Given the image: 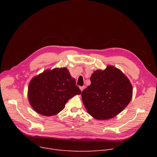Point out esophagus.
Segmentation results:
<instances>
[{
  "mask_svg": "<svg viewBox=\"0 0 157 157\" xmlns=\"http://www.w3.org/2000/svg\"><path fill=\"white\" fill-rule=\"evenodd\" d=\"M85 88V86H81V87H79V89H80V90L81 91H83V89Z\"/></svg>",
  "mask_w": 157,
  "mask_h": 157,
  "instance_id": "esophagus-1",
  "label": "esophagus"
}]
</instances>
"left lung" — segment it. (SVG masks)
<instances>
[{
	"label": "left lung",
	"mask_w": 157,
	"mask_h": 157,
	"mask_svg": "<svg viewBox=\"0 0 157 157\" xmlns=\"http://www.w3.org/2000/svg\"><path fill=\"white\" fill-rule=\"evenodd\" d=\"M91 84L81 93L87 113L97 120H107L118 115L132 98L133 88L128 78L115 66L95 71Z\"/></svg>",
	"instance_id": "obj_1"
}]
</instances>
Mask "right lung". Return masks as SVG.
<instances>
[{"mask_svg": "<svg viewBox=\"0 0 157 157\" xmlns=\"http://www.w3.org/2000/svg\"><path fill=\"white\" fill-rule=\"evenodd\" d=\"M81 93L66 68L44 71L31 79L28 87L30 105L36 113L44 116L57 114L70 99Z\"/></svg>", "mask_w": 157, "mask_h": 157, "instance_id": "add662e5", "label": "right lung"}]
</instances>
